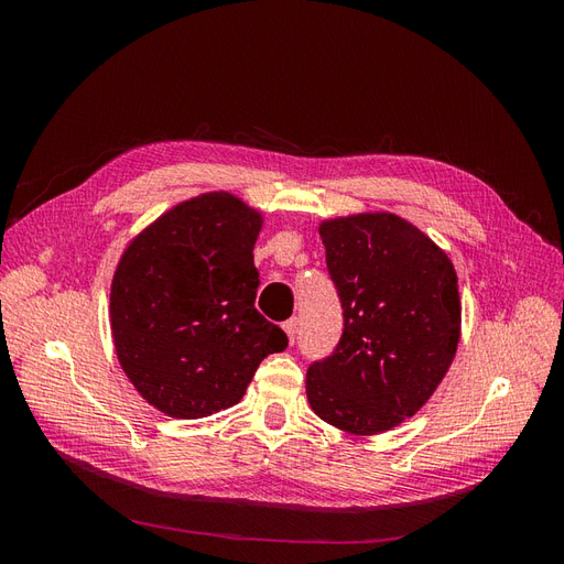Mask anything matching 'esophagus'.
<instances>
[{
    "label": "esophagus",
    "instance_id": "1",
    "mask_svg": "<svg viewBox=\"0 0 564 564\" xmlns=\"http://www.w3.org/2000/svg\"><path fill=\"white\" fill-rule=\"evenodd\" d=\"M282 327H284V332H286V336H289V344H294V340H296V329H299V319H296V317L286 319V322L282 324Z\"/></svg>",
    "mask_w": 564,
    "mask_h": 564
}]
</instances>
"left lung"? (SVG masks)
Masks as SVG:
<instances>
[{
  "label": "left lung",
  "instance_id": "obj_1",
  "mask_svg": "<svg viewBox=\"0 0 564 564\" xmlns=\"http://www.w3.org/2000/svg\"><path fill=\"white\" fill-rule=\"evenodd\" d=\"M319 237L344 334L305 373L313 412L352 435L395 429L445 379L460 334L447 253L395 214L324 220Z\"/></svg>",
  "mask_w": 564,
  "mask_h": 564
}]
</instances>
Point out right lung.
<instances>
[{
  "label": "right lung",
  "instance_id": "add662e5",
  "mask_svg": "<svg viewBox=\"0 0 564 564\" xmlns=\"http://www.w3.org/2000/svg\"><path fill=\"white\" fill-rule=\"evenodd\" d=\"M261 214L230 193L176 204L119 259L110 289L117 360L143 400L202 419L242 400L286 334L253 308Z\"/></svg>",
  "mask_w": 564,
  "mask_h": 564
}]
</instances>
